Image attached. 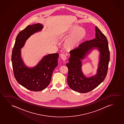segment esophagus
Listing matches in <instances>:
<instances>
[{
	"label": "esophagus",
	"instance_id": "esophagus-1",
	"mask_svg": "<svg viewBox=\"0 0 124 124\" xmlns=\"http://www.w3.org/2000/svg\"><path fill=\"white\" fill-rule=\"evenodd\" d=\"M60 57H61V59H62V60L64 61H65L66 60V59H67L66 55H65V54H61Z\"/></svg>",
	"mask_w": 124,
	"mask_h": 124
}]
</instances>
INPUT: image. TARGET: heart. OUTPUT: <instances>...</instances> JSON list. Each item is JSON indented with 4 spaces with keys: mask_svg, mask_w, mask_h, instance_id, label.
Segmentation results:
<instances>
[{
    "mask_svg": "<svg viewBox=\"0 0 124 124\" xmlns=\"http://www.w3.org/2000/svg\"><path fill=\"white\" fill-rule=\"evenodd\" d=\"M86 34V30L85 28L77 24H74L70 26L67 31L61 32L59 37L60 38L69 37L65 42V47L67 50H71L79 45Z\"/></svg>",
    "mask_w": 124,
    "mask_h": 124,
    "instance_id": "obj_1",
    "label": "heart"
}]
</instances>
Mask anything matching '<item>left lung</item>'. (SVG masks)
<instances>
[{"mask_svg":"<svg viewBox=\"0 0 124 124\" xmlns=\"http://www.w3.org/2000/svg\"><path fill=\"white\" fill-rule=\"evenodd\" d=\"M95 31V38L83 42L78 48L70 51V57L66 64L69 70L68 84L71 89L81 93L90 92L98 86L104 81L108 71L110 60L108 42L106 37L97 27ZM95 47L100 52L99 68L96 75L86 78L81 70V60Z\"/></svg>","mask_w":124,"mask_h":124,"instance_id":"8db88e82","label":"left lung"}]
</instances>
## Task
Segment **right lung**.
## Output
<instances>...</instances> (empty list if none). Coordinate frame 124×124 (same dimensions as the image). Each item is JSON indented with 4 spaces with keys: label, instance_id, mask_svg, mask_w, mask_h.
Returning a JSON list of instances; mask_svg holds the SVG:
<instances>
[{
    "label": "right lung",
    "instance_id": "obj_1",
    "mask_svg": "<svg viewBox=\"0 0 124 124\" xmlns=\"http://www.w3.org/2000/svg\"><path fill=\"white\" fill-rule=\"evenodd\" d=\"M43 28V25L39 23L28 26L18 34L12 51V65L15 78L22 86L33 91H42L49 85L53 70L58 65L59 56L57 53L45 55L32 68H29L24 64L21 57L20 49L31 36Z\"/></svg>",
    "mask_w": 124,
    "mask_h": 124
}]
</instances>
